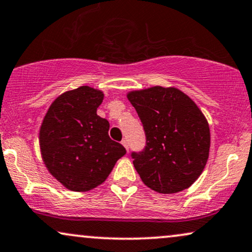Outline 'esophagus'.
Instances as JSON below:
<instances>
[{
    "instance_id": "obj_1",
    "label": "esophagus",
    "mask_w": 252,
    "mask_h": 252,
    "mask_svg": "<svg viewBox=\"0 0 252 252\" xmlns=\"http://www.w3.org/2000/svg\"><path fill=\"white\" fill-rule=\"evenodd\" d=\"M121 143H122V145L124 146V148H126V151H128V150H129V145H128V142H126V139H123V141L121 142Z\"/></svg>"
}]
</instances>
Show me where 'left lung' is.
<instances>
[{
	"label": "left lung",
	"instance_id": "left-lung-1",
	"mask_svg": "<svg viewBox=\"0 0 252 252\" xmlns=\"http://www.w3.org/2000/svg\"><path fill=\"white\" fill-rule=\"evenodd\" d=\"M126 97L143 123L146 146L132 152L143 183L158 193H178L192 186L206 166L211 131L195 102L176 87L155 86Z\"/></svg>",
	"mask_w": 252,
	"mask_h": 252
}]
</instances>
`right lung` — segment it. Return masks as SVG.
<instances>
[{
    "instance_id": "right-lung-1",
    "label": "right lung",
    "mask_w": 252,
    "mask_h": 252,
    "mask_svg": "<svg viewBox=\"0 0 252 252\" xmlns=\"http://www.w3.org/2000/svg\"><path fill=\"white\" fill-rule=\"evenodd\" d=\"M103 96L89 86L65 92L51 103L40 126L44 164L73 192H87L104 183L126 152L110 139L109 122L96 114Z\"/></svg>"
}]
</instances>
